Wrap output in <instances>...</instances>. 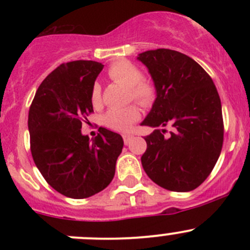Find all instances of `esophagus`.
Here are the masks:
<instances>
[{
  "instance_id": "34e87169",
  "label": "esophagus",
  "mask_w": 250,
  "mask_h": 250,
  "mask_svg": "<svg viewBox=\"0 0 250 250\" xmlns=\"http://www.w3.org/2000/svg\"><path fill=\"white\" fill-rule=\"evenodd\" d=\"M133 137H134V135H133L132 133H127V134L123 135V141H125V145H128V144L130 143V140L133 139Z\"/></svg>"
}]
</instances>
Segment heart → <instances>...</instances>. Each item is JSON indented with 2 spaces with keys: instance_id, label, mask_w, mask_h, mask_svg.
Segmentation results:
<instances>
[{
  "instance_id": "b5f03b06",
  "label": "heart",
  "mask_w": 250,
  "mask_h": 250,
  "mask_svg": "<svg viewBox=\"0 0 250 250\" xmlns=\"http://www.w3.org/2000/svg\"><path fill=\"white\" fill-rule=\"evenodd\" d=\"M107 75L112 81L129 88V94L134 102L147 106L156 98L155 85L143 78V72L139 67L127 60L113 62L107 70ZM90 102L93 106L98 107L102 104V88L99 83H94L90 90ZM140 118V111L135 105L121 109H111L104 116V123L110 129L117 132H128L133 125Z\"/></svg>"
}]
</instances>
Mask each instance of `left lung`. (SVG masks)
<instances>
[{
	"label": "left lung",
	"mask_w": 250,
	"mask_h": 250,
	"mask_svg": "<svg viewBox=\"0 0 250 250\" xmlns=\"http://www.w3.org/2000/svg\"><path fill=\"white\" fill-rule=\"evenodd\" d=\"M137 59L148 70L156 99L141 125H169L145 137L141 165L161 188L188 192L213 170L224 140L221 102L213 80L192 58L172 49L147 50Z\"/></svg>",
	"instance_id": "8db88e82"
}]
</instances>
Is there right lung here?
<instances>
[{
	"mask_svg": "<svg viewBox=\"0 0 250 250\" xmlns=\"http://www.w3.org/2000/svg\"><path fill=\"white\" fill-rule=\"evenodd\" d=\"M103 67L92 60L62 64L40 84L29 110L35 165L55 191L76 200L109 185L123 148L122 137L106 128L92 140L81 132L93 111L90 90Z\"/></svg>",
	"mask_w": 250,
	"mask_h": 250,
	"instance_id": "obj_1",
	"label": "right lung"
}]
</instances>
